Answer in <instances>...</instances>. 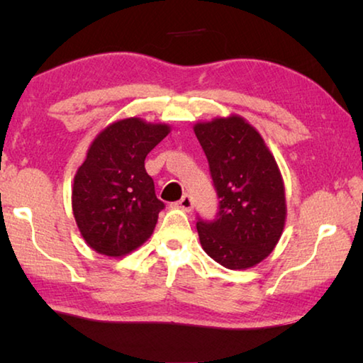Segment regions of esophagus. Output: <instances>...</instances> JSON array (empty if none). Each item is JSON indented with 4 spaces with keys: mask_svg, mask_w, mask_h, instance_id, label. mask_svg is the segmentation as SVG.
Returning <instances> with one entry per match:
<instances>
[{
    "mask_svg": "<svg viewBox=\"0 0 363 363\" xmlns=\"http://www.w3.org/2000/svg\"><path fill=\"white\" fill-rule=\"evenodd\" d=\"M177 206L184 211H192L194 210V199L190 195H184L182 199L177 201Z\"/></svg>",
    "mask_w": 363,
    "mask_h": 363,
    "instance_id": "obj_1",
    "label": "esophagus"
}]
</instances>
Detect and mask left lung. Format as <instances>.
Returning a JSON list of instances; mask_svg holds the SVG:
<instances>
[{"instance_id": "left-lung-1", "label": "left lung", "mask_w": 363, "mask_h": 363, "mask_svg": "<svg viewBox=\"0 0 363 363\" xmlns=\"http://www.w3.org/2000/svg\"><path fill=\"white\" fill-rule=\"evenodd\" d=\"M219 199L216 219L196 223L205 253L232 270L259 264L279 243L286 219L285 187L266 143L242 116L196 123Z\"/></svg>"}]
</instances>
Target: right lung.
I'll return each mask as SVG.
<instances>
[{
	"label": "right lung",
	"mask_w": 363,
	"mask_h": 363,
	"mask_svg": "<svg viewBox=\"0 0 363 363\" xmlns=\"http://www.w3.org/2000/svg\"><path fill=\"white\" fill-rule=\"evenodd\" d=\"M164 123L125 118L97 134L78 168L72 208L79 233L97 253L125 256L155 229L164 203L147 174V153L168 136Z\"/></svg>",
	"instance_id": "obj_1"
}]
</instances>
